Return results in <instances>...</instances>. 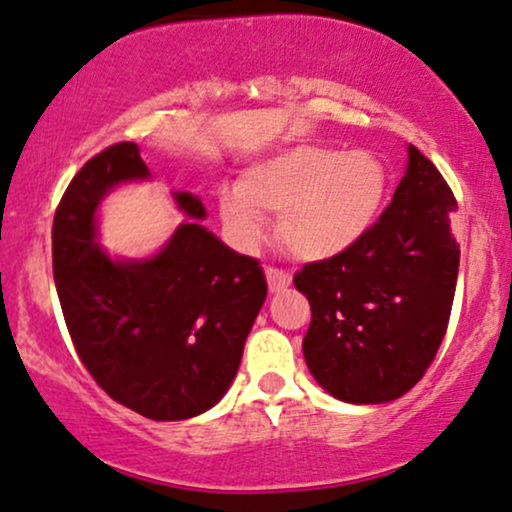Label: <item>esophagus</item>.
Instances as JSON below:
<instances>
[{
	"label": "esophagus",
	"mask_w": 512,
	"mask_h": 512,
	"mask_svg": "<svg viewBox=\"0 0 512 512\" xmlns=\"http://www.w3.org/2000/svg\"><path fill=\"white\" fill-rule=\"evenodd\" d=\"M264 274H267V283H269L271 293H281V290L290 288V283H293L290 274H286V271H281V269L267 267V269H264Z\"/></svg>",
	"instance_id": "obj_1"
}]
</instances>
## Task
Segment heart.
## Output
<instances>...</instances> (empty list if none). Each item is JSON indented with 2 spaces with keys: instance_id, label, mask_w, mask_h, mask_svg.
<instances>
[{
  "instance_id": "obj_1",
  "label": "heart",
  "mask_w": 512,
  "mask_h": 512,
  "mask_svg": "<svg viewBox=\"0 0 512 512\" xmlns=\"http://www.w3.org/2000/svg\"><path fill=\"white\" fill-rule=\"evenodd\" d=\"M387 196L390 172L373 151L300 144L245 167L217 193V212L236 248H257L264 217L278 215V238L295 257L326 262L371 234Z\"/></svg>"
}]
</instances>
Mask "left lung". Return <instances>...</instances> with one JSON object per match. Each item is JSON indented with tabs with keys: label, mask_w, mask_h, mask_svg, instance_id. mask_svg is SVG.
<instances>
[{
	"label": "left lung",
	"mask_w": 512,
	"mask_h": 512,
	"mask_svg": "<svg viewBox=\"0 0 512 512\" xmlns=\"http://www.w3.org/2000/svg\"><path fill=\"white\" fill-rule=\"evenodd\" d=\"M406 153L404 177L371 234L295 274L312 304L304 361L347 404H387L409 392L435 359L454 302L456 198L416 146Z\"/></svg>",
	"instance_id": "8db88e82"
}]
</instances>
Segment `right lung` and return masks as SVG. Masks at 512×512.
<instances>
[{
  "instance_id": "1",
  "label": "right lung",
  "mask_w": 512,
  "mask_h": 512,
  "mask_svg": "<svg viewBox=\"0 0 512 512\" xmlns=\"http://www.w3.org/2000/svg\"><path fill=\"white\" fill-rule=\"evenodd\" d=\"M139 146L96 155L63 193L51 231L54 281L70 338L92 378L151 420H186L219 404L267 300L260 262L203 226L205 205L172 191L181 222L158 252L111 255L99 208L122 184L151 181Z\"/></svg>"
}]
</instances>
